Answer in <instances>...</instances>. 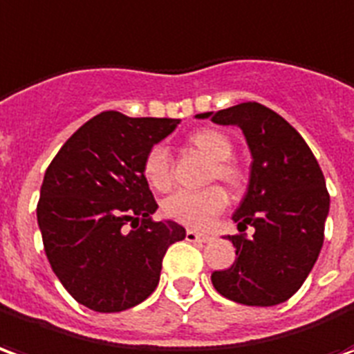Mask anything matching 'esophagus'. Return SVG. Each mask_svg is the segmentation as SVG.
I'll return each instance as SVG.
<instances>
[{
	"label": "esophagus",
	"mask_w": 354,
	"mask_h": 354,
	"mask_svg": "<svg viewBox=\"0 0 354 354\" xmlns=\"http://www.w3.org/2000/svg\"><path fill=\"white\" fill-rule=\"evenodd\" d=\"M187 239H188V241H198V243H207V241H211L213 237L207 236V234H200V232L188 230L187 232Z\"/></svg>",
	"instance_id": "1"
}]
</instances>
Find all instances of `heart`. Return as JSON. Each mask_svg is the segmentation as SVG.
<instances>
[{
    "mask_svg": "<svg viewBox=\"0 0 354 354\" xmlns=\"http://www.w3.org/2000/svg\"><path fill=\"white\" fill-rule=\"evenodd\" d=\"M188 145L202 156L213 162L209 169V180H221L224 187L236 190L243 180V174L237 164L232 162L234 143L224 131L205 128L194 131L188 138ZM143 177L154 190L166 192L171 188V162L162 147H154L143 160ZM226 207V194L218 187H211L202 192H175L162 203L164 215L188 228L202 230L215 221Z\"/></svg>",
    "mask_w": 354,
    "mask_h": 354,
    "instance_id": "1",
    "label": "heart"
}]
</instances>
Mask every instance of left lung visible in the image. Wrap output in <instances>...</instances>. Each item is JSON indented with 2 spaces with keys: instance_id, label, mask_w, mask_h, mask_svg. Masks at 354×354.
Here are the masks:
<instances>
[{
  "instance_id": "8db88e82",
  "label": "left lung",
  "mask_w": 354,
  "mask_h": 354,
  "mask_svg": "<svg viewBox=\"0 0 354 354\" xmlns=\"http://www.w3.org/2000/svg\"><path fill=\"white\" fill-rule=\"evenodd\" d=\"M196 118L241 128L252 156L247 194L232 221L254 234L228 236L237 259L213 272V286L245 306L283 304L308 279L324 241L330 196L319 162L285 118L257 102Z\"/></svg>"
}]
</instances>
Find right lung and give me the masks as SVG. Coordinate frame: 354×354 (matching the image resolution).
I'll return each mask as SVG.
<instances>
[{"mask_svg": "<svg viewBox=\"0 0 354 354\" xmlns=\"http://www.w3.org/2000/svg\"><path fill=\"white\" fill-rule=\"evenodd\" d=\"M179 122L105 111L82 124L46 167L37 203L46 259L92 311L117 313L147 300L167 247L187 236L174 221H152L158 205L143 177L147 152Z\"/></svg>", "mask_w": 354, "mask_h": 354, "instance_id": "right-lung-1", "label": "right lung"}]
</instances>
